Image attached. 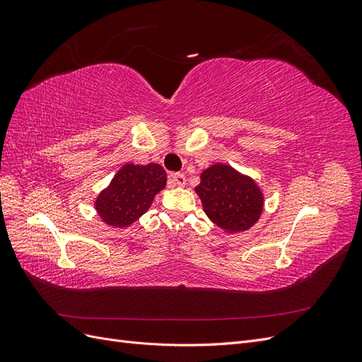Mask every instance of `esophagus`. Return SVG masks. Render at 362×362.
<instances>
[{
    "mask_svg": "<svg viewBox=\"0 0 362 362\" xmlns=\"http://www.w3.org/2000/svg\"><path fill=\"white\" fill-rule=\"evenodd\" d=\"M170 181L173 185H178V187H182L185 185V175L184 173H173L170 177Z\"/></svg>",
    "mask_w": 362,
    "mask_h": 362,
    "instance_id": "34e87169",
    "label": "esophagus"
}]
</instances>
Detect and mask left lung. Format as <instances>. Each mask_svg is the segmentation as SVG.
<instances>
[{
  "label": "left lung",
  "instance_id": "8db88e82",
  "mask_svg": "<svg viewBox=\"0 0 362 362\" xmlns=\"http://www.w3.org/2000/svg\"><path fill=\"white\" fill-rule=\"evenodd\" d=\"M213 223L228 233L246 231L262 211V193L254 180L226 164H213L202 172L194 189Z\"/></svg>",
  "mask_w": 362,
  "mask_h": 362
}]
</instances>
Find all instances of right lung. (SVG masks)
Here are the masks:
<instances>
[{"mask_svg":"<svg viewBox=\"0 0 362 362\" xmlns=\"http://www.w3.org/2000/svg\"><path fill=\"white\" fill-rule=\"evenodd\" d=\"M166 178L160 164H125L98 196L96 211L107 225L128 226L148 211L154 196L166 185Z\"/></svg>","mask_w":362,"mask_h":362,"instance_id":"obj_1","label":"right lung"}]
</instances>
